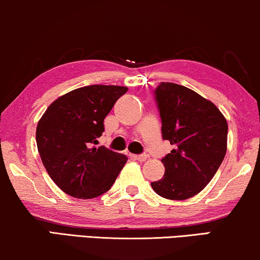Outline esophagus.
Masks as SVG:
<instances>
[{"mask_svg":"<svg viewBox=\"0 0 260 260\" xmlns=\"http://www.w3.org/2000/svg\"><path fill=\"white\" fill-rule=\"evenodd\" d=\"M132 158L134 160H138V161H145V160H147V155H135V154H132Z\"/></svg>","mask_w":260,"mask_h":260,"instance_id":"34e87169","label":"esophagus"}]
</instances>
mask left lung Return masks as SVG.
<instances>
[{
  "instance_id": "left-lung-1",
  "label": "left lung",
  "mask_w": 260,
  "mask_h": 260,
  "mask_svg": "<svg viewBox=\"0 0 260 260\" xmlns=\"http://www.w3.org/2000/svg\"><path fill=\"white\" fill-rule=\"evenodd\" d=\"M161 133L174 146L161 161L164 178L151 182L156 194L185 200L202 192L217 173L228 149V121L213 102L172 82L155 89Z\"/></svg>"
}]
</instances>
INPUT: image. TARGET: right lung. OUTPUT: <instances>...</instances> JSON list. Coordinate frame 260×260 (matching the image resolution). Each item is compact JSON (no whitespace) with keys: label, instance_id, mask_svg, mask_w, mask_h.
I'll return each instance as SVG.
<instances>
[{"label":"right lung","instance_id":"1","mask_svg":"<svg viewBox=\"0 0 260 260\" xmlns=\"http://www.w3.org/2000/svg\"><path fill=\"white\" fill-rule=\"evenodd\" d=\"M128 88L92 85L53 101L36 127V145L52 180L64 193L92 199L107 192L127 156L95 147L104 132V120Z\"/></svg>","mask_w":260,"mask_h":260}]
</instances>
